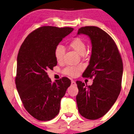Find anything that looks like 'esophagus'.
<instances>
[{"label": "esophagus", "mask_w": 134, "mask_h": 134, "mask_svg": "<svg viewBox=\"0 0 134 134\" xmlns=\"http://www.w3.org/2000/svg\"><path fill=\"white\" fill-rule=\"evenodd\" d=\"M76 81L74 80H71V85L72 86H76Z\"/></svg>", "instance_id": "34e87169"}]
</instances>
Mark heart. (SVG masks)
Here are the masks:
<instances>
[{
  "label": "heart",
  "instance_id": "heart-1",
  "mask_svg": "<svg viewBox=\"0 0 134 134\" xmlns=\"http://www.w3.org/2000/svg\"><path fill=\"white\" fill-rule=\"evenodd\" d=\"M70 47L80 55H83L86 51V45L85 42L81 38L79 37L74 38L70 42ZM64 54L65 49L64 47L61 44L57 45L55 50H54V55H55L57 62L58 63L62 62L63 60ZM81 70H82V67L81 66H69L64 69L63 72L69 76L76 77L78 76V74L81 71Z\"/></svg>",
  "mask_w": 134,
  "mask_h": 134
}]
</instances>
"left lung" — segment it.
Segmentation results:
<instances>
[{"label": "left lung", "mask_w": 134, "mask_h": 134, "mask_svg": "<svg viewBox=\"0 0 134 134\" xmlns=\"http://www.w3.org/2000/svg\"><path fill=\"white\" fill-rule=\"evenodd\" d=\"M90 38L92 45L89 64L83 73L86 78H93L92 85L81 81L76 83L79 112L91 120L104 116L115 103L121 90L123 63L116 44L110 36L96 26L81 27L77 34Z\"/></svg>", "instance_id": "left-lung-1"}]
</instances>
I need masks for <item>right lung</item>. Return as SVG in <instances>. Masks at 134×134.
Listing matches in <instances>:
<instances>
[{
	"mask_svg": "<svg viewBox=\"0 0 134 134\" xmlns=\"http://www.w3.org/2000/svg\"><path fill=\"white\" fill-rule=\"evenodd\" d=\"M72 31L70 27H40L29 34L20 47L16 89L27 112L39 121H49L58 115L61 99L71 85L67 77L52 83L47 71L57 64L56 46Z\"/></svg>",
	"mask_w": 134,
	"mask_h": 134,
	"instance_id": "1",
	"label": "right lung"
}]
</instances>
